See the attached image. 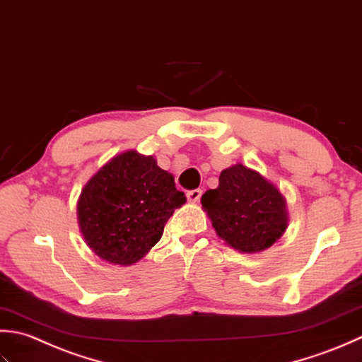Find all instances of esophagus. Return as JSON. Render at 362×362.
<instances>
[{
	"mask_svg": "<svg viewBox=\"0 0 362 362\" xmlns=\"http://www.w3.org/2000/svg\"><path fill=\"white\" fill-rule=\"evenodd\" d=\"M186 197H187V200H189L190 203H197V202L200 200V198H202V190H200V189L189 190Z\"/></svg>",
	"mask_w": 362,
	"mask_h": 362,
	"instance_id": "obj_1",
	"label": "esophagus"
}]
</instances>
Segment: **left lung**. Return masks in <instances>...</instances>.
<instances>
[{"label": "left lung", "instance_id": "1", "mask_svg": "<svg viewBox=\"0 0 362 362\" xmlns=\"http://www.w3.org/2000/svg\"><path fill=\"white\" fill-rule=\"evenodd\" d=\"M220 239L240 253H259L284 234L289 216L281 192L261 173L235 164L202 197Z\"/></svg>", "mask_w": 362, "mask_h": 362}]
</instances>
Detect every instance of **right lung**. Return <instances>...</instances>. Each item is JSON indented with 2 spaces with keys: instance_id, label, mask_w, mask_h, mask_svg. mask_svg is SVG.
<instances>
[{
  "instance_id": "add662e5",
  "label": "right lung",
  "mask_w": 362,
  "mask_h": 362,
  "mask_svg": "<svg viewBox=\"0 0 362 362\" xmlns=\"http://www.w3.org/2000/svg\"><path fill=\"white\" fill-rule=\"evenodd\" d=\"M184 203L172 173L153 156L129 150L87 181L78 200L79 230L103 261L131 265L156 245L167 220Z\"/></svg>"
}]
</instances>
